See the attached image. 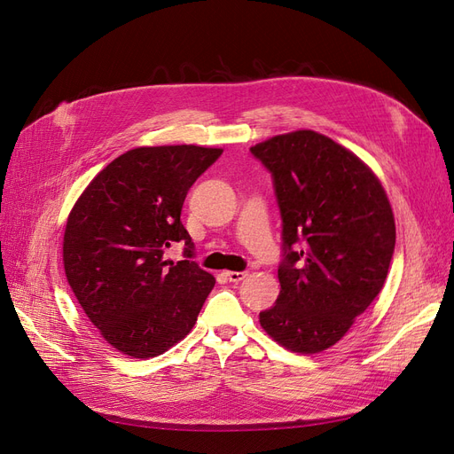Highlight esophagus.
I'll list each match as a JSON object with an SVG mask.
<instances>
[{"mask_svg":"<svg viewBox=\"0 0 454 454\" xmlns=\"http://www.w3.org/2000/svg\"><path fill=\"white\" fill-rule=\"evenodd\" d=\"M225 276L231 283H239L247 278V271H225Z\"/></svg>","mask_w":454,"mask_h":454,"instance_id":"esophagus-1","label":"esophagus"}]
</instances>
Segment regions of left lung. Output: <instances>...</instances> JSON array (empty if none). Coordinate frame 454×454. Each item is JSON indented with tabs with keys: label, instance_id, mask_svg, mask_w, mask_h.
I'll use <instances>...</instances> for the list:
<instances>
[{
	"label": "left lung",
	"instance_id": "left-lung-1",
	"mask_svg": "<svg viewBox=\"0 0 454 454\" xmlns=\"http://www.w3.org/2000/svg\"><path fill=\"white\" fill-rule=\"evenodd\" d=\"M249 151L271 173L283 220L281 290L261 325L290 352H322L384 286L395 251L391 205L364 161L318 132L276 136Z\"/></svg>",
	"mask_w": 454,
	"mask_h": 454
}]
</instances>
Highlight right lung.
I'll return each mask as SVG.
<instances>
[{
	"mask_svg": "<svg viewBox=\"0 0 454 454\" xmlns=\"http://www.w3.org/2000/svg\"><path fill=\"white\" fill-rule=\"evenodd\" d=\"M222 149L139 147L115 158L72 208L63 262L68 285L100 335L119 352L154 357L184 339L215 279L193 259L180 222L188 190ZM173 241L184 262L163 259Z\"/></svg>",
	"mask_w": 454,
	"mask_h": 454,
	"instance_id": "right-lung-1",
	"label": "right lung"
}]
</instances>
